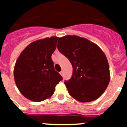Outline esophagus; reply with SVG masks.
Returning <instances> with one entry per match:
<instances>
[{
	"mask_svg": "<svg viewBox=\"0 0 127 127\" xmlns=\"http://www.w3.org/2000/svg\"><path fill=\"white\" fill-rule=\"evenodd\" d=\"M60 75H61L62 76H64V72H63V71H60Z\"/></svg>",
	"mask_w": 127,
	"mask_h": 127,
	"instance_id": "esophagus-1",
	"label": "esophagus"
}]
</instances>
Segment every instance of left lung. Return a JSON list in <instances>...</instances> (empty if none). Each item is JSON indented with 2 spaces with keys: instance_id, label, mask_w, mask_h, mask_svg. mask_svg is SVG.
<instances>
[{
  "instance_id": "8db88e82",
  "label": "left lung",
  "mask_w": 127,
  "mask_h": 127,
  "mask_svg": "<svg viewBox=\"0 0 127 127\" xmlns=\"http://www.w3.org/2000/svg\"><path fill=\"white\" fill-rule=\"evenodd\" d=\"M57 48L73 67L71 78L64 82L69 95L81 102L99 98L110 81L108 61L102 50L88 39L77 35L60 37Z\"/></svg>"
}]
</instances>
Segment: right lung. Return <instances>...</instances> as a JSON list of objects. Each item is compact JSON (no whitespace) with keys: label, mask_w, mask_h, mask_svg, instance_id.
Wrapping results in <instances>:
<instances>
[{"label":"right lung","mask_w":127,"mask_h":127,"mask_svg":"<svg viewBox=\"0 0 127 127\" xmlns=\"http://www.w3.org/2000/svg\"><path fill=\"white\" fill-rule=\"evenodd\" d=\"M58 37L33 41L25 48L16 62L14 78L20 93L33 102L50 98L62 77L54 68L51 55Z\"/></svg>","instance_id":"right-lung-1"}]
</instances>
